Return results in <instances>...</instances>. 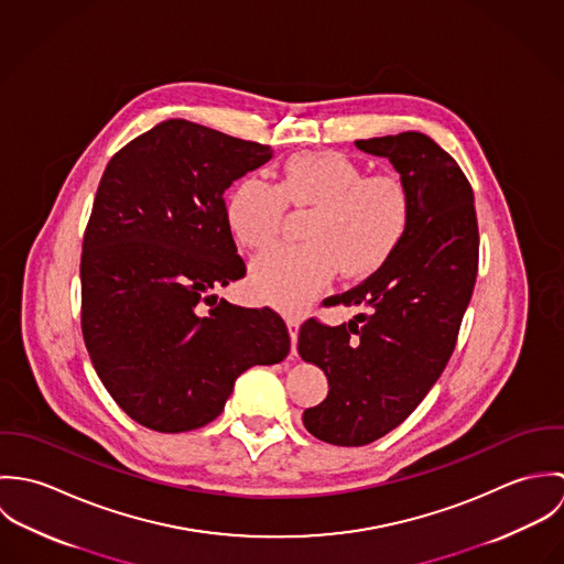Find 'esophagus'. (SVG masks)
<instances>
[{
    "mask_svg": "<svg viewBox=\"0 0 564 564\" xmlns=\"http://www.w3.org/2000/svg\"><path fill=\"white\" fill-rule=\"evenodd\" d=\"M289 325V334H291V343H293V354H297V336H300V319L295 317H289L286 319Z\"/></svg>",
    "mask_w": 564,
    "mask_h": 564,
    "instance_id": "34e87169",
    "label": "esophagus"
}]
</instances>
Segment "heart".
Returning a JSON list of instances; mask_svg holds the SVG:
<instances>
[{"instance_id":"1","label":"heart","mask_w":564,"mask_h":564,"mask_svg":"<svg viewBox=\"0 0 564 564\" xmlns=\"http://www.w3.org/2000/svg\"><path fill=\"white\" fill-rule=\"evenodd\" d=\"M286 204L311 208L300 245H278L251 262L258 300L297 313L313 302L336 269L345 278L376 273L398 251L410 226L412 202L402 180L367 169L336 152L291 156L269 184L245 177L226 202L235 239L264 249L278 239Z\"/></svg>"}]
</instances>
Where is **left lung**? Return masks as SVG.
Returning a JSON list of instances; mask_svg holds the SVG:
<instances>
[{"instance_id":"obj_1","label":"left lung","mask_w":564,"mask_h":564,"mask_svg":"<svg viewBox=\"0 0 564 564\" xmlns=\"http://www.w3.org/2000/svg\"><path fill=\"white\" fill-rule=\"evenodd\" d=\"M400 173L412 202L398 251L329 306H365L343 325L311 317L300 356L327 376V398L304 410L306 430L329 445L360 447L395 430L449 362L471 302L480 235L474 191L443 148L421 132L356 141Z\"/></svg>"}]
</instances>
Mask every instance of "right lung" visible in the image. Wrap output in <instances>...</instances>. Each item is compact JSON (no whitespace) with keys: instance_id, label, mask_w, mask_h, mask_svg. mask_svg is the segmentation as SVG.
Instances as JSON below:
<instances>
[{"instance_id":"right-lung-1","label":"right lung","mask_w":564,"mask_h":564,"mask_svg":"<svg viewBox=\"0 0 564 564\" xmlns=\"http://www.w3.org/2000/svg\"><path fill=\"white\" fill-rule=\"evenodd\" d=\"M269 159V145L169 119L121 148L99 180L82 242V336L110 398L150 430L210 423L242 371L291 349L267 306L221 300L203 313L208 291L247 271L224 193Z\"/></svg>"}]
</instances>
